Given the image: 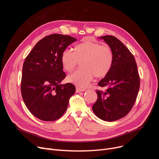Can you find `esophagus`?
<instances>
[{
    "label": "esophagus",
    "mask_w": 159,
    "mask_h": 159,
    "mask_svg": "<svg viewBox=\"0 0 159 159\" xmlns=\"http://www.w3.org/2000/svg\"><path fill=\"white\" fill-rule=\"evenodd\" d=\"M85 90H86V89H84V88H79V87H77V88H76V92H78V93L81 92V91H85Z\"/></svg>",
    "instance_id": "obj_1"
}]
</instances>
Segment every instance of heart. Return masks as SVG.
<instances>
[{
	"label": "heart",
	"mask_w": 159,
	"mask_h": 159,
	"mask_svg": "<svg viewBox=\"0 0 159 159\" xmlns=\"http://www.w3.org/2000/svg\"><path fill=\"white\" fill-rule=\"evenodd\" d=\"M113 54L107 45H101L99 42L84 40L74 48V52L64 50L61 55V64L67 72L73 71L79 62L81 68L67 78L68 82L81 88H85L95 78L106 75L112 66Z\"/></svg>",
	"instance_id": "obj_1"
}]
</instances>
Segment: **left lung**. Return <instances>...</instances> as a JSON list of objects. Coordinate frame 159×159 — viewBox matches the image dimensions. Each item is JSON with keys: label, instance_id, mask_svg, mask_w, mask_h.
<instances>
[{"label": "left lung", "instance_id": "left-lung-1", "mask_svg": "<svg viewBox=\"0 0 159 159\" xmlns=\"http://www.w3.org/2000/svg\"><path fill=\"white\" fill-rule=\"evenodd\" d=\"M103 39L112 50V66L98 85L105 91L97 90L98 99L92 109L99 119L114 121L127 115L135 102L140 78L135 60L131 52L117 38L104 36Z\"/></svg>", "mask_w": 159, "mask_h": 159}]
</instances>
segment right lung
<instances>
[{
  "instance_id": "add662e5",
  "label": "right lung",
  "mask_w": 159,
  "mask_h": 159,
  "mask_svg": "<svg viewBox=\"0 0 159 159\" xmlns=\"http://www.w3.org/2000/svg\"><path fill=\"white\" fill-rule=\"evenodd\" d=\"M75 38L54 34L42 38L27 56L22 67L21 93L30 112L42 121L60 118L75 92L70 83L61 84L66 74L61 55Z\"/></svg>"
}]
</instances>
